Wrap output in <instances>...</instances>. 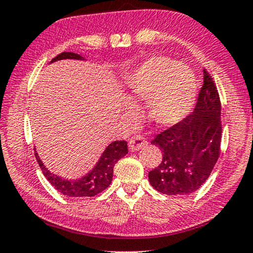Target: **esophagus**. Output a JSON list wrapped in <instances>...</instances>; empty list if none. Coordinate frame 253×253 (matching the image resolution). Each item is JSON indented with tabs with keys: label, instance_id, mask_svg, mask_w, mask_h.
I'll list each match as a JSON object with an SVG mask.
<instances>
[{
	"label": "esophagus",
	"instance_id": "obj_1",
	"mask_svg": "<svg viewBox=\"0 0 253 253\" xmlns=\"http://www.w3.org/2000/svg\"><path fill=\"white\" fill-rule=\"evenodd\" d=\"M146 139L144 138L143 136L140 134H136V136L131 137V139L129 140V149L131 151H138L142 150L143 147L146 146Z\"/></svg>",
	"mask_w": 253,
	"mask_h": 253
}]
</instances>
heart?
<instances>
[{"label": "heart", "mask_w": 253, "mask_h": 253, "mask_svg": "<svg viewBox=\"0 0 253 253\" xmlns=\"http://www.w3.org/2000/svg\"><path fill=\"white\" fill-rule=\"evenodd\" d=\"M132 101H146L149 117L159 126L181 121L194 104L196 80L182 62L169 57H152L134 67L124 79Z\"/></svg>", "instance_id": "b5f03b06"}]
</instances>
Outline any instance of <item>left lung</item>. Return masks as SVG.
Here are the masks:
<instances>
[{
	"mask_svg": "<svg viewBox=\"0 0 253 253\" xmlns=\"http://www.w3.org/2000/svg\"><path fill=\"white\" fill-rule=\"evenodd\" d=\"M221 101L208 71L195 109L185 119L157 133L151 144L163 152L159 166L149 173L151 186L166 195H188L209 178L221 152Z\"/></svg>",
	"mask_w": 253,
	"mask_h": 253,
	"instance_id": "obj_1",
	"label": "left lung"
}]
</instances>
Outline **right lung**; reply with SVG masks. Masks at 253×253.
I'll use <instances>...</instances> for the list:
<instances>
[{"instance_id":"add662e5","label":"right lung","mask_w":253,"mask_h":253,"mask_svg":"<svg viewBox=\"0 0 253 253\" xmlns=\"http://www.w3.org/2000/svg\"><path fill=\"white\" fill-rule=\"evenodd\" d=\"M60 59H80L84 57L73 52H62L53 58L51 62L60 60ZM127 153V143L126 140H116L108 145L101 156L96 166L84 178L79 180H66L53 174L48 170L39 158L37 151L35 150L36 159L42 170V174L48 180V182L61 194L71 196V198H84V196H95L103 192L111 183L115 164Z\"/></svg>"}]
</instances>
